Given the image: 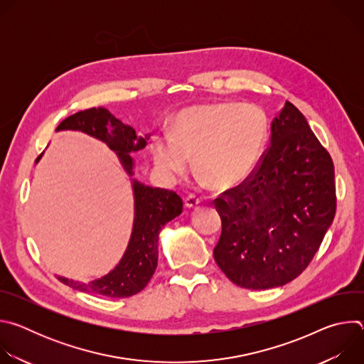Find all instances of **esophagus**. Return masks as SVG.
Here are the masks:
<instances>
[{"instance_id": "1", "label": "esophagus", "mask_w": 364, "mask_h": 364, "mask_svg": "<svg viewBox=\"0 0 364 364\" xmlns=\"http://www.w3.org/2000/svg\"><path fill=\"white\" fill-rule=\"evenodd\" d=\"M198 203H200V200H198L197 197H194V196H188V197L186 198V201H184L187 209H197Z\"/></svg>"}]
</instances>
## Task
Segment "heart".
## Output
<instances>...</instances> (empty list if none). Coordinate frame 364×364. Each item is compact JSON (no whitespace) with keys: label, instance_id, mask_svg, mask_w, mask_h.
<instances>
[{"label":"heart","instance_id":"obj_1","mask_svg":"<svg viewBox=\"0 0 364 364\" xmlns=\"http://www.w3.org/2000/svg\"><path fill=\"white\" fill-rule=\"evenodd\" d=\"M269 138L265 112L253 105L216 102L180 111L171 132L152 138L154 160L170 180L196 168L219 190L246 181L262 160Z\"/></svg>","mask_w":364,"mask_h":364}]
</instances>
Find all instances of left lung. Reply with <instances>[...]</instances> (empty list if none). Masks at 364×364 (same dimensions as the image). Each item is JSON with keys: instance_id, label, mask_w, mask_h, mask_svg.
<instances>
[{"instance_id": "1", "label": "left lung", "mask_w": 364, "mask_h": 364, "mask_svg": "<svg viewBox=\"0 0 364 364\" xmlns=\"http://www.w3.org/2000/svg\"><path fill=\"white\" fill-rule=\"evenodd\" d=\"M216 198L222 235L213 255L247 289L295 279L318 250L336 215L334 166L305 117L285 102L271 145L250 180Z\"/></svg>"}]
</instances>
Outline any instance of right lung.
Segmentation results:
<instances>
[{
  "mask_svg": "<svg viewBox=\"0 0 364 364\" xmlns=\"http://www.w3.org/2000/svg\"><path fill=\"white\" fill-rule=\"evenodd\" d=\"M56 131H79L105 142L128 174L134 196V222L127 249L119 262L108 274L89 282L65 277L58 279L80 292L107 298H125L142 291L159 264L161 229L181 215L183 200L174 191L151 187L134 177L135 161L131 152L144 149L151 134L136 135L135 129L115 118L107 108H90L66 118ZM44 154V152H43ZM40 154L36 164L41 160Z\"/></svg>",
  "mask_w": 364,
  "mask_h": 364,
  "instance_id": "1",
  "label": "right lung"
}]
</instances>
